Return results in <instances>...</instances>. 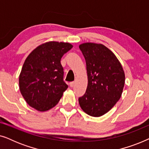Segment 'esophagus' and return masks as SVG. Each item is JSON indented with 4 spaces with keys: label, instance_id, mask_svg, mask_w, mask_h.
I'll use <instances>...</instances> for the list:
<instances>
[{
    "label": "esophagus",
    "instance_id": "obj_1",
    "mask_svg": "<svg viewBox=\"0 0 149 149\" xmlns=\"http://www.w3.org/2000/svg\"><path fill=\"white\" fill-rule=\"evenodd\" d=\"M74 81H72V82L70 83V86L71 87H74Z\"/></svg>",
    "mask_w": 149,
    "mask_h": 149
}]
</instances>
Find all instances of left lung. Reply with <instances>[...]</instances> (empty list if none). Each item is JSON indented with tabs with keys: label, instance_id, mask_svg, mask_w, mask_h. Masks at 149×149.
<instances>
[{
	"label": "left lung",
	"instance_id": "left-lung-1",
	"mask_svg": "<svg viewBox=\"0 0 149 149\" xmlns=\"http://www.w3.org/2000/svg\"><path fill=\"white\" fill-rule=\"evenodd\" d=\"M84 56L88 83L79 98L81 109L98 117L108 113L119 101L125 84V72L114 53L102 44L85 42L79 45Z\"/></svg>",
	"mask_w": 149,
	"mask_h": 149
}]
</instances>
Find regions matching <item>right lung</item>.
Segmentation results:
<instances>
[{
  "label": "right lung",
  "mask_w": 149,
  "mask_h": 149,
  "mask_svg": "<svg viewBox=\"0 0 149 149\" xmlns=\"http://www.w3.org/2000/svg\"><path fill=\"white\" fill-rule=\"evenodd\" d=\"M72 47L69 42L49 41L28 55L19 77L20 92L28 105L44 112L58 103L68 88L60 60Z\"/></svg>",
  "instance_id": "1"
}]
</instances>
